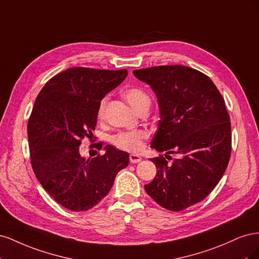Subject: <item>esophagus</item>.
Instances as JSON below:
<instances>
[{"label": "esophagus", "instance_id": "obj_1", "mask_svg": "<svg viewBox=\"0 0 259 259\" xmlns=\"http://www.w3.org/2000/svg\"><path fill=\"white\" fill-rule=\"evenodd\" d=\"M130 161L131 163H138L142 161V156L138 155V154H131L130 155Z\"/></svg>", "mask_w": 259, "mask_h": 259}]
</instances>
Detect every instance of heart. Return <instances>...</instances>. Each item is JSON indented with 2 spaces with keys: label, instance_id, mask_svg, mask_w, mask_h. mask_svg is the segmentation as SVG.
<instances>
[{
  "label": "heart",
  "instance_id": "1",
  "mask_svg": "<svg viewBox=\"0 0 259 259\" xmlns=\"http://www.w3.org/2000/svg\"><path fill=\"white\" fill-rule=\"evenodd\" d=\"M123 97L126 99L128 105L132 107L133 110L136 113L149 109L151 104V98L148 95V93L140 88H128L123 91ZM107 100L103 99L99 103L97 108V117L98 120H103L105 115ZM148 137V133L145 131H132V132H120L112 137L113 145L128 152H138L142 150L143 142Z\"/></svg>",
  "mask_w": 259,
  "mask_h": 259
}]
</instances>
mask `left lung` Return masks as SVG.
Instances as JSON below:
<instances>
[{
	"label": "left lung",
	"mask_w": 259,
	"mask_h": 259,
	"mask_svg": "<svg viewBox=\"0 0 259 259\" xmlns=\"http://www.w3.org/2000/svg\"><path fill=\"white\" fill-rule=\"evenodd\" d=\"M151 86L160 116L151 148L178 153L170 164L153 158L156 175L146 192L162 207L179 211L201 202L222 179L231 153V124L225 100L207 75L180 66L134 70Z\"/></svg>",
	"instance_id": "8db88e82"
}]
</instances>
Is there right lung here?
<instances>
[{"label":"right lung","instance_id":"1","mask_svg":"<svg viewBox=\"0 0 259 259\" xmlns=\"http://www.w3.org/2000/svg\"><path fill=\"white\" fill-rule=\"evenodd\" d=\"M126 75V69L70 68L53 76L35 99L28 121L31 165L44 189L70 210L98 204L128 165V153L111 145L95 158L80 154L81 140L93 137L101 99Z\"/></svg>","mask_w":259,"mask_h":259}]
</instances>
